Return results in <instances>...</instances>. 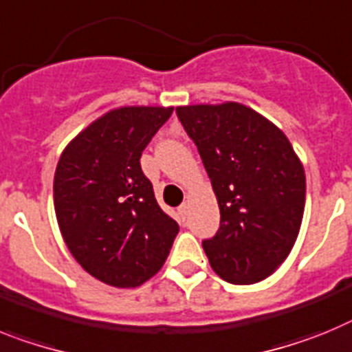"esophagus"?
Instances as JSON below:
<instances>
[{
	"mask_svg": "<svg viewBox=\"0 0 352 352\" xmlns=\"http://www.w3.org/2000/svg\"><path fill=\"white\" fill-rule=\"evenodd\" d=\"M179 214H180V218H182V219L188 218V214H189V204H182V206L179 207Z\"/></svg>",
	"mask_w": 352,
	"mask_h": 352,
	"instance_id": "34e87169",
	"label": "esophagus"
}]
</instances>
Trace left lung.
Segmentation results:
<instances>
[{"label": "left lung", "mask_w": 352, "mask_h": 352, "mask_svg": "<svg viewBox=\"0 0 352 352\" xmlns=\"http://www.w3.org/2000/svg\"><path fill=\"white\" fill-rule=\"evenodd\" d=\"M218 200L221 223L204 241L214 273L262 282L289 256L305 212L307 177L280 127L241 102L177 108Z\"/></svg>", "instance_id": "8db88e82"}]
</instances>
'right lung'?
I'll return each instance as SVG.
<instances>
[{
    "mask_svg": "<svg viewBox=\"0 0 352 352\" xmlns=\"http://www.w3.org/2000/svg\"><path fill=\"white\" fill-rule=\"evenodd\" d=\"M173 106H120L88 124L63 148L53 184L54 212L81 267L111 287L151 280L179 234L163 212L140 157Z\"/></svg>",
    "mask_w": 352,
    "mask_h": 352,
    "instance_id": "obj_1",
    "label": "right lung"
}]
</instances>
